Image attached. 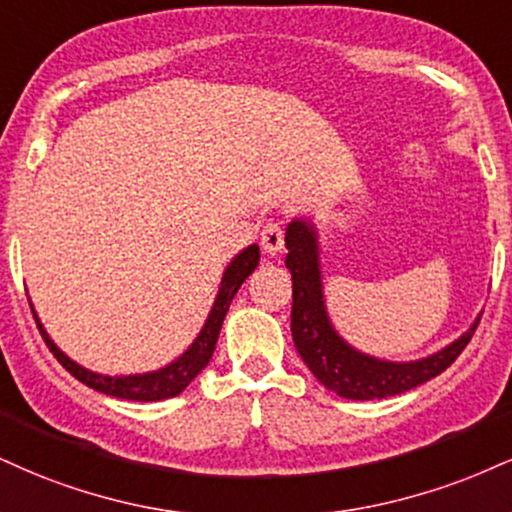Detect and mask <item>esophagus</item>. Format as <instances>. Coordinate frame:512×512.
<instances>
[{"instance_id": "1", "label": "esophagus", "mask_w": 512, "mask_h": 512, "mask_svg": "<svg viewBox=\"0 0 512 512\" xmlns=\"http://www.w3.org/2000/svg\"><path fill=\"white\" fill-rule=\"evenodd\" d=\"M260 245H262L264 252H269V255H276V252H281L283 231H281V226L276 224V221H269V224L262 226Z\"/></svg>"}]
</instances>
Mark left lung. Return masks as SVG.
I'll return each mask as SVG.
<instances>
[{
  "label": "left lung",
  "mask_w": 512,
  "mask_h": 512,
  "mask_svg": "<svg viewBox=\"0 0 512 512\" xmlns=\"http://www.w3.org/2000/svg\"><path fill=\"white\" fill-rule=\"evenodd\" d=\"M286 267L293 276L291 334L300 357L319 384L336 396L350 400H374L405 393L424 381L439 377L455 362L477 329L479 319L470 324L463 336L446 348L410 362L381 360L367 355L336 331L326 312L322 262H319V236L312 219L298 217L286 229Z\"/></svg>",
  "instance_id": "obj_1"
}]
</instances>
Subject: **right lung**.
<instances>
[{
  "instance_id": "obj_1",
  "label": "right lung",
  "mask_w": 512,
  "mask_h": 512,
  "mask_svg": "<svg viewBox=\"0 0 512 512\" xmlns=\"http://www.w3.org/2000/svg\"><path fill=\"white\" fill-rule=\"evenodd\" d=\"M260 264V245L252 243L245 250H240L236 257L229 262V267L224 269V276H221L217 298H214L212 310L202 324L200 334L195 336V341L190 343L186 353H181L174 362L169 365L155 369V372H143V374H100L90 372L88 367L73 362L69 355L61 353L57 343L49 338V334L42 326L38 312H35L33 303H30V310H33L35 322H38V329L42 338H45L47 348L52 350L54 357L66 367V372H71L78 381H83L90 389L107 393V396L123 398V400H140V403H155V400H166L174 398L178 393L188 389V384L193 381L202 369L207 367V362L212 360L214 346H217V338L221 331V324H224L226 312H229V305L233 295L238 293V288L243 286V281L255 272V267Z\"/></svg>"
}]
</instances>
